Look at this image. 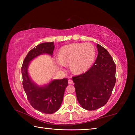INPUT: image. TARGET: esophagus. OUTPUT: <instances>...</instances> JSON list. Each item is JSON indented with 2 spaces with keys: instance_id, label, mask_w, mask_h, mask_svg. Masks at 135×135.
<instances>
[{
  "instance_id": "1",
  "label": "esophagus",
  "mask_w": 135,
  "mask_h": 135,
  "mask_svg": "<svg viewBox=\"0 0 135 135\" xmlns=\"http://www.w3.org/2000/svg\"><path fill=\"white\" fill-rule=\"evenodd\" d=\"M68 84H72L73 83V80L71 79H69L68 80Z\"/></svg>"
}]
</instances>
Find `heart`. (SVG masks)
<instances>
[{
  "label": "heart",
  "instance_id": "b5f03b06",
  "mask_svg": "<svg viewBox=\"0 0 135 135\" xmlns=\"http://www.w3.org/2000/svg\"><path fill=\"white\" fill-rule=\"evenodd\" d=\"M95 58V49L89 43H71L63 46L58 54L59 67L70 63L71 69L75 73L85 72L92 65Z\"/></svg>",
  "mask_w": 135,
  "mask_h": 135
}]
</instances>
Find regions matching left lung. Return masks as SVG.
Instances as JSON below:
<instances>
[{"label":"left lung","instance_id":"1","mask_svg":"<svg viewBox=\"0 0 135 135\" xmlns=\"http://www.w3.org/2000/svg\"><path fill=\"white\" fill-rule=\"evenodd\" d=\"M98 56L86 72L72 77L77 100L87 110L103 107L110 98L115 83L116 67L109 52L98 44Z\"/></svg>","mask_w":135,"mask_h":135}]
</instances>
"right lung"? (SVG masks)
<instances>
[{"mask_svg": "<svg viewBox=\"0 0 135 135\" xmlns=\"http://www.w3.org/2000/svg\"><path fill=\"white\" fill-rule=\"evenodd\" d=\"M55 48L54 42H46L36 46L27 55L23 61L21 72L22 85L27 99L34 108L45 114L55 113L60 108L63 100L67 78L54 80L43 86H39L31 80L28 73L30 61L40 55L47 54L52 55Z\"/></svg>", "mask_w": 135, "mask_h": 135, "instance_id": "right-lung-1", "label": "right lung"}]
</instances>
